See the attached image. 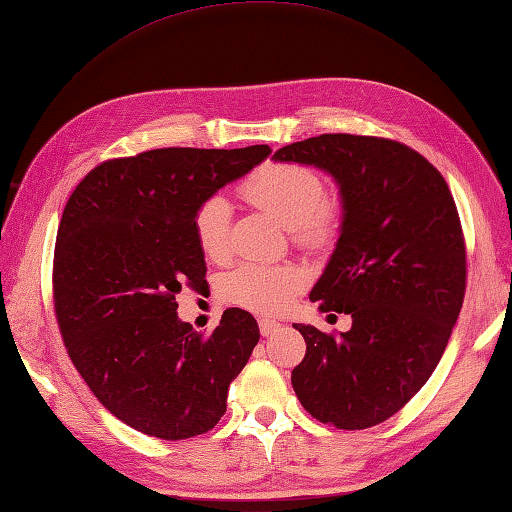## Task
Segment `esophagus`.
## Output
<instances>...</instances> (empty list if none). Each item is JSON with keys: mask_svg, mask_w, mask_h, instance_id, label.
<instances>
[{"mask_svg": "<svg viewBox=\"0 0 512 512\" xmlns=\"http://www.w3.org/2000/svg\"><path fill=\"white\" fill-rule=\"evenodd\" d=\"M281 329V325L277 323V320H272V318H259V334L261 336H272L275 334V331H279Z\"/></svg>", "mask_w": 512, "mask_h": 512, "instance_id": "esophagus-1", "label": "esophagus"}]
</instances>
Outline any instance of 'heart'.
Listing matches in <instances>:
<instances>
[{
	"label": "heart",
	"instance_id": "1",
	"mask_svg": "<svg viewBox=\"0 0 512 512\" xmlns=\"http://www.w3.org/2000/svg\"><path fill=\"white\" fill-rule=\"evenodd\" d=\"M242 194L292 229L294 240L305 246H325L340 229V202L325 194L323 178L307 165L268 163L246 178ZM192 227L202 255L209 259L227 255L231 231L229 200L220 194L202 200L194 211ZM303 288L305 275L290 264L248 261L222 279L224 299L261 314L285 310Z\"/></svg>",
	"mask_w": 512,
	"mask_h": 512
}]
</instances>
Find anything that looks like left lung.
<instances>
[{
  "label": "left lung",
  "instance_id": "1",
  "mask_svg": "<svg viewBox=\"0 0 512 512\" xmlns=\"http://www.w3.org/2000/svg\"><path fill=\"white\" fill-rule=\"evenodd\" d=\"M275 161L336 178L340 237L310 299L353 320L338 336L294 325L307 344L294 392L320 423L366 430L423 388L458 320L467 251L454 196L417 150L384 137L318 135Z\"/></svg>",
  "mask_w": 512,
  "mask_h": 512
}]
</instances>
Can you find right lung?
Returning a JSON list of instances; mask_svg holds the SVG:
<instances>
[{
  "label": "right lung",
  "instance_id": "obj_1",
  "mask_svg": "<svg viewBox=\"0 0 512 512\" xmlns=\"http://www.w3.org/2000/svg\"><path fill=\"white\" fill-rule=\"evenodd\" d=\"M272 150L159 148L93 168L69 196L54 248V310L76 371L137 432L183 441L227 412L259 342L231 307L211 334L178 318L176 294L207 285L194 211Z\"/></svg>",
  "mask_w": 512,
  "mask_h": 512
}]
</instances>
